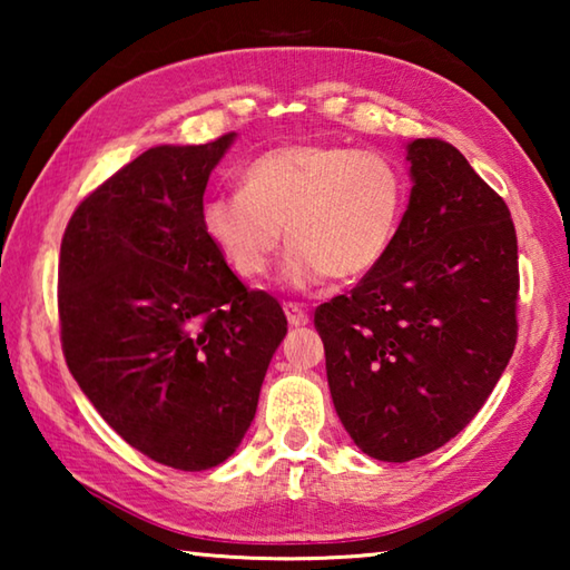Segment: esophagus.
<instances>
[{
    "label": "esophagus",
    "mask_w": 570,
    "mask_h": 570,
    "mask_svg": "<svg viewBox=\"0 0 570 570\" xmlns=\"http://www.w3.org/2000/svg\"><path fill=\"white\" fill-rule=\"evenodd\" d=\"M284 312H286V322L292 324V326H296V330H298V326H306L308 324V314L298 304H292V302L284 304Z\"/></svg>",
    "instance_id": "esophagus-1"
}]
</instances>
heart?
I'll return each mask as SVG.
<instances>
[{
  "label": "heart",
  "instance_id": "heart-1",
  "mask_svg": "<svg viewBox=\"0 0 570 570\" xmlns=\"http://www.w3.org/2000/svg\"><path fill=\"white\" fill-rule=\"evenodd\" d=\"M407 206L397 163L334 142H294L264 153L240 173V190L218 193L200 226L238 278H262L292 244L284 282L312 288L326 276L354 282L382 264Z\"/></svg>",
  "mask_w": 570,
  "mask_h": 570
}]
</instances>
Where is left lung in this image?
I'll use <instances>...</instances> for the list:
<instances>
[{
    "label": "left lung",
    "mask_w": 570,
    "mask_h": 570,
    "mask_svg": "<svg viewBox=\"0 0 570 570\" xmlns=\"http://www.w3.org/2000/svg\"><path fill=\"white\" fill-rule=\"evenodd\" d=\"M410 204L350 296L314 314L326 380L364 455L407 462L475 417L515 350L518 240L505 200L458 148L404 146Z\"/></svg>",
    "instance_id": "left-lung-1"
}]
</instances>
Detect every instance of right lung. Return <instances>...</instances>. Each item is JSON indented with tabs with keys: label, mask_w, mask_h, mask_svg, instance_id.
Instances as JSON below:
<instances>
[{
	"label": "right lung",
	"mask_w": 570,
	"mask_h": 570,
	"mask_svg": "<svg viewBox=\"0 0 570 570\" xmlns=\"http://www.w3.org/2000/svg\"><path fill=\"white\" fill-rule=\"evenodd\" d=\"M234 140L146 150L77 206L60 248L72 377L128 445L186 472L234 455L286 336L276 298L248 292L200 226Z\"/></svg>",
	"instance_id": "add662e5"
}]
</instances>
